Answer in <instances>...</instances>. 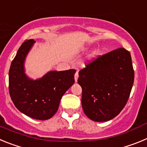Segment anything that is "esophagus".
I'll return each mask as SVG.
<instances>
[{
	"label": "esophagus",
	"instance_id": "1",
	"mask_svg": "<svg viewBox=\"0 0 147 147\" xmlns=\"http://www.w3.org/2000/svg\"><path fill=\"white\" fill-rule=\"evenodd\" d=\"M78 77H79V73H78V71H76V74H75V75H74V80H75V82H77Z\"/></svg>",
	"mask_w": 147,
	"mask_h": 147
}]
</instances>
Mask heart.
<instances>
[{"instance_id":"heart-1","label":"heart","mask_w":147,"mask_h":147,"mask_svg":"<svg viewBox=\"0 0 147 147\" xmlns=\"http://www.w3.org/2000/svg\"><path fill=\"white\" fill-rule=\"evenodd\" d=\"M93 54H91V57H92V56H93Z\"/></svg>"}]
</instances>
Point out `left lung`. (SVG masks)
I'll use <instances>...</instances> for the list:
<instances>
[{
  "mask_svg": "<svg viewBox=\"0 0 147 147\" xmlns=\"http://www.w3.org/2000/svg\"><path fill=\"white\" fill-rule=\"evenodd\" d=\"M134 82L130 53L119 48L99 56L79 72L82 105L94 121H107L119 115L127 104Z\"/></svg>",
  "mask_w": 147,
  "mask_h": 147,
  "instance_id": "8db88e82",
  "label": "left lung"
}]
</instances>
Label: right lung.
Listing matches in <instances>:
<instances>
[{"mask_svg":"<svg viewBox=\"0 0 147 147\" xmlns=\"http://www.w3.org/2000/svg\"><path fill=\"white\" fill-rule=\"evenodd\" d=\"M35 41L26 40L18 51L9 72V90L13 103L20 112L38 120L51 119L57 111L62 96L74 83L75 69L52 71L39 80L24 73L26 57Z\"/></svg>","mask_w":147,"mask_h":147,"instance_id":"obj_1","label":"right lung"}]
</instances>
